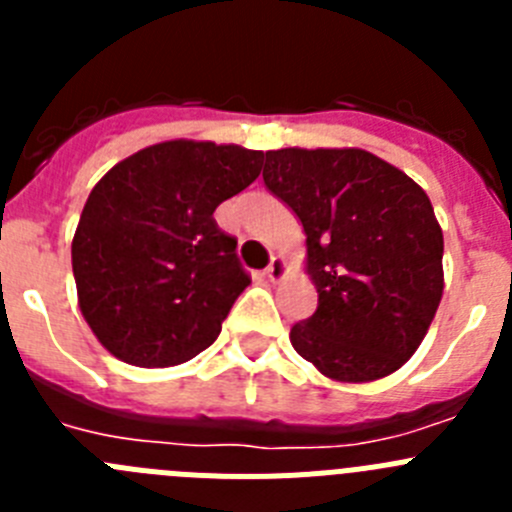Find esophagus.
<instances>
[{
    "label": "esophagus",
    "mask_w": 512,
    "mask_h": 512,
    "mask_svg": "<svg viewBox=\"0 0 512 512\" xmlns=\"http://www.w3.org/2000/svg\"><path fill=\"white\" fill-rule=\"evenodd\" d=\"M287 274H289V266L282 256H274V259H271V264L264 269V277L269 279V282H279V279H284Z\"/></svg>",
    "instance_id": "1"
}]
</instances>
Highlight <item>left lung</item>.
<instances>
[{
    "mask_svg": "<svg viewBox=\"0 0 512 512\" xmlns=\"http://www.w3.org/2000/svg\"><path fill=\"white\" fill-rule=\"evenodd\" d=\"M264 184L307 235L318 310L289 330L333 382H374L418 351L443 295V233L423 187L361 148L266 151Z\"/></svg>",
    "mask_w": 512,
    "mask_h": 512,
    "instance_id": "8db88e82",
    "label": "left lung"
}]
</instances>
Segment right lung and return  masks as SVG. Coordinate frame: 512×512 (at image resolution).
Masks as SVG:
<instances>
[{
	"label": "right lung",
	"mask_w": 512,
	"mask_h": 512,
	"mask_svg": "<svg viewBox=\"0 0 512 512\" xmlns=\"http://www.w3.org/2000/svg\"><path fill=\"white\" fill-rule=\"evenodd\" d=\"M261 158L233 143L164 140L94 184L71 266L81 315L112 356L176 366L220 336L251 277L212 212L261 174Z\"/></svg>",
	"instance_id": "right-lung-1"
}]
</instances>
